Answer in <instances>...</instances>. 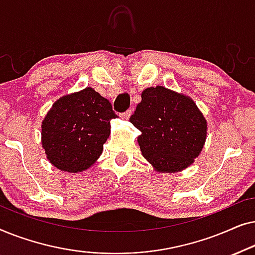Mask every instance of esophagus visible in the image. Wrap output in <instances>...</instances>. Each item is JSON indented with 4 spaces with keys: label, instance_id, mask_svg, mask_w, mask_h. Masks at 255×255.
Instances as JSON below:
<instances>
[{
    "label": "esophagus",
    "instance_id": "34e87169",
    "mask_svg": "<svg viewBox=\"0 0 255 255\" xmlns=\"http://www.w3.org/2000/svg\"><path fill=\"white\" fill-rule=\"evenodd\" d=\"M131 114H132V110L130 109V110L124 111V113H121L120 116L123 118V120H128V118H130V116H131Z\"/></svg>",
    "mask_w": 255,
    "mask_h": 255
}]
</instances>
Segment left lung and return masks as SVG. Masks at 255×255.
I'll use <instances>...</instances> for the list:
<instances>
[{
  "instance_id": "8db88e82",
  "label": "left lung",
  "mask_w": 255,
  "mask_h": 255,
  "mask_svg": "<svg viewBox=\"0 0 255 255\" xmlns=\"http://www.w3.org/2000/svg\"><path fill=\"white\" fill-rule=\"evenodd\" d=\"M130 122L142 155L158 172H179L193 163L203 148L207 122L189 97L151 87L141 94Z\"/></svg>"
}]
</instances>
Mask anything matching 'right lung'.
<instances>
[{"label":"right lung","mask_w":255,"mask_h":255,"mask_svg":"<svg viewBox=\"0 0 255 255\" xmlns=\"http://www.w3.org/2000/svg\"><path fill=\"white\" fill-rule=\"evenodd\" d=\"M117 115L93 88L59 99L43 121L41 142L48 160L69 173L89 168L102 154Z\"/></svg>","instance_id":"1"}]
</instances>
